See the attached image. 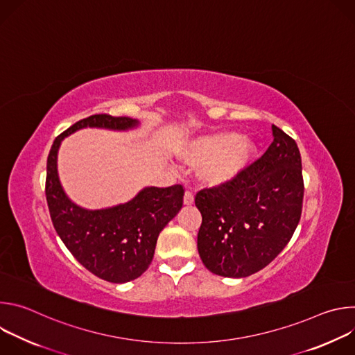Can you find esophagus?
Here are the masks:
<instances>
[{
  "label": "esophagus",
  "instance_id": "1",
  "mask_svg": "<svg viewBox=\"0 0 355 355\" xmlns=\"http://www.w3.org/2000/svg\"><path fill=\"white\" fill-rule=\"evenodd\" d=\"M193 204V193L192 191H187L184 195V205H192Z\"/></svg>",
  "mask_w": 355,
  "mask_h": 355
}]
</instances>
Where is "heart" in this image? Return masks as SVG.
Wrapping results in <instances>:
<instances>
[{
	"label": "heart",
	"instance_id": "b5f03b06",
	"mask_svg": "<svg viewBox=\"0 0 355 355\" xmlns=\"http://www.w3.org/2000/svg\"><path fill=\"white\" fill-rule=\"evenodd\" d=\"M254 156V144L234 132H218L189 140L181 157L191 164H202L199 175L209 185H225L236 180Z\"/></svg>",
	"mask_w": 355,
	"mask_h": 355
}]
</instances>
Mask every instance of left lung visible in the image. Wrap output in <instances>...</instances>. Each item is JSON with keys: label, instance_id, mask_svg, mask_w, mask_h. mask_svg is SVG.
Instances as JSON below:
<instances>
[{"label": "left lung", "instance_id": "obj_1", "mask_svg": "<svg viewBox=\"0 0 355 355\" xmlns=\"http://www.w3.org/2000/svg\"><path fill=\"white\" fill-rule=\"evenodd\" d=\"M266 153L236 180L200 189L198 251L220 277L243 278L267 267L289 243L302 214L303 177L296 141L272 125Z\"/></svg>", "mask_w": 355, "mask_h": 355}]
</instances>
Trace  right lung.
<instances>
[{"mask_svg":"<svg viewBox=\"0 0 355 355\" xmlns=\"http://www.w3.org/2000/svg\"><path fill=\"white\" fill-rule=\"evenodd\" d=\"M139 122L126 116L91 115L59 135L47 157L46 200L53 226L74 256L101 279L123 284L140 277L150 266L160 232L182 208L184 188H143L126 204L88 211L64 193L58 175V151L64 137L83 128L128 130Z\"/></svg>","mask_w":355,"mask_h":355,"instance_id":"add662e5","label":"right lung"}]
</instances>
